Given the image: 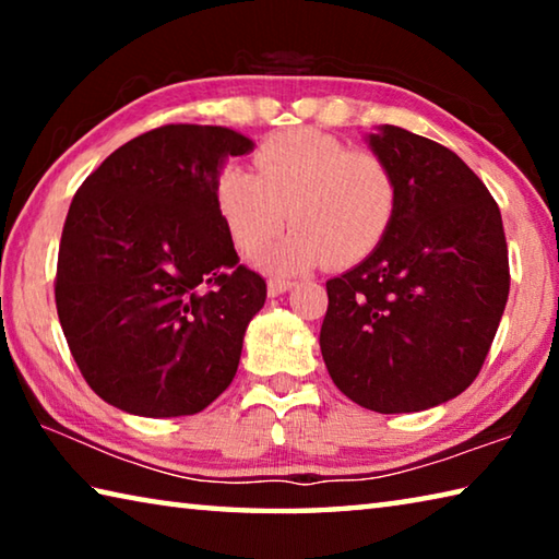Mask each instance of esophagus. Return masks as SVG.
I'll return each instance as SVG.
<instances>
[{
    "instance_id": "34e87169",
    "label": "esophagus",
    "mask_w": 559,
    "mask_h": 559,
    "mask_svg": "<svg viewBox=\"0 0 559 559\" xmlns=\"http://www.w3.org/2000/svg\"><path fill=\"white\" fill-rule=\"evenodd\" d=\"M296 283L293 281H286V278H271L269 281V296H281V293L290 290Z\"/></svg>"
}]
</instances>
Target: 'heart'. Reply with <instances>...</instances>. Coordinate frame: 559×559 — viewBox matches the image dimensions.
Returning <instances> with one entry per match:
<instances>
[{
  "mask_svg": "<svg viewBox=\"0 0 559 559\" xmlns=\"http://www.w3.org/2000/svg\"><path fill=\"white\" fill-rule=\"evenodd\" d=\"M400 197V177L384 155L310 128L266 138L253 169L229 165L214 182L216 212L243 257L259 253L288 214L293 229L263 253L266 269L278 273L355 266L384 241Z\"/></svg>",
  "mask_w": 559,
  "mask_h": 559,
  "instance_id": "b5f03b06",
  "label": "heart"
}]
</instances>
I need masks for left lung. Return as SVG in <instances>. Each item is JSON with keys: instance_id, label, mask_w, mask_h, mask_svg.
<instances>
[{"instance_id": "8db88e82", "label": "left lung", "mask_w": 559, "mask_h": 559, "mask_svg": "<svg viewBox=\"0 0 559 559\" xmlns=\"http://www.w3.org/2000/svg\"><path fill=\"white\" fill-rule=\"evenodd\" d=\"M400 210L359 266L330 278L320 349L337 390L380 414L421 412L476 380L503 318L510 266L488 187L451 153L384 126Z\"/></svg>"}]
</instances>
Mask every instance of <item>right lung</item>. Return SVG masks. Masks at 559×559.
Segmentation results:
<instances>
[{"instance_id": "add662e5", "label": "right lung", "mask_w": 559, "mask_h": 559, "mask_svg": "<svg viewBox=\"0 0 559 559\" xmlns=\"http://www.w3.org/2000/svg\"><path fill=\"white\" fill-rule=\"evenodd\" d=\"M249 138L163 126L103 159L66 216L56 310L83 380L138 416L197 414L231 384L266 281L239 263L216 212L224 157Z\"/></svg>"}]
</instances>
